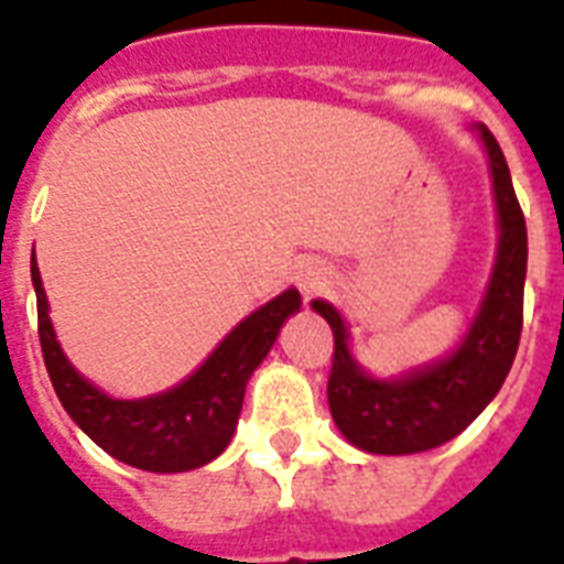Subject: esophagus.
I'll return each mask as SVG.
<instances>
[{
  "mask_svg": "<svg viewBox=\"0 0 564 564\" xmlns=\"http://www.w3.org/2000/svg\"><path fill=\"white\" fill-rule=\"evenodd\" d=\"M296 285L305 296H319L323 291H328L332 285V271L319 262H308L300 264V271H296Z\"/></svg>",
  "mask_w": 564,
  "mask_h": 564,
  "instance_id": "1",
  "label": "esophagus"
}]
</instances>
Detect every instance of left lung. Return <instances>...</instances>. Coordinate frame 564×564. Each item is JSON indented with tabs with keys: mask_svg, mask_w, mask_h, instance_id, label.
<instances>
[{
	"mask_svg": "<svg viewBox=\"0 0 564 564\" xmlns=\"http://www.w3.org/2000/svg\"><path fill=\"white\" fill-rule=\"evenodd\" d=\"M478 132L490 158L499 207V256L481 308L453 355L403 380H375L348 351L346 325L337 311L323 300L311 302L334 332L328 375L332 417L339 432L366 453H426L432 446L453 441L499 394L513 366L522 337L528 227L499 141L487 126H478Z\"/></svg>",
	"mask_w": 564,
	"mask_h": 564,
	"instance_id": "8db88e82",
	"label": "left lung"
}]
</instances>
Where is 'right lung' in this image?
Segmentation results:
<instances>
[{"label": "right lung", "mask_w": 564, "mask_h": 564, "mask_svg": "<svg viewBox=\"0 0 564 564\" xmlns=\"http://www.w3.org/2000/svg\"><path fill=\"white\" fill-rule=\"evenodd\" d=\"M36 291V328L42 360L54 392L72 421L111 458L147 473H184L204 467L230 444L239 421L245 386L256 366L271 351L279 328L300 311V291L276 300L241 319L204 366L184 383L143 400H115L83 380L65 360L48 319V300L40 268L31 264Z\"/></svg>", "instance_id": "right-lung-1"}]
</instances>
